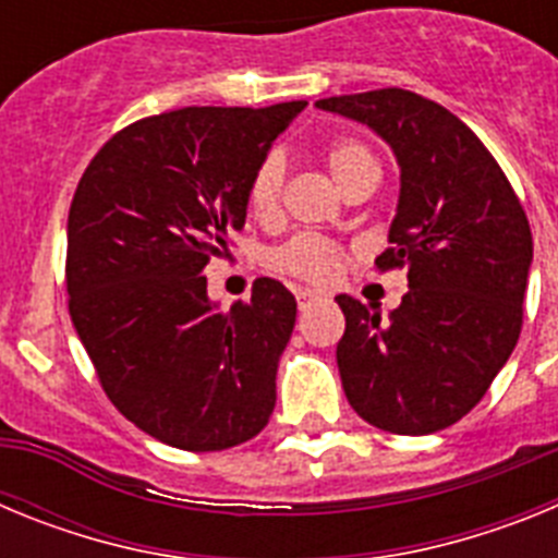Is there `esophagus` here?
<instances>
[{
  "label": "esophagus",
  "mask_w": 558,
  "mask_h": 558,
  "mask_svg": "<svg viewBox=\"0 0 558 558\" xmlns=\"http://www.w3.org/2000/svg\"><path fill=\"white\" fill-rule=\"evenodd\" d=\"M327 295L322 293V290H310V288H302V290H295V302H299V307L307 310L313 307L315 302H324Z\"/></svg>",
  "instance_id": "1"
}]
</instances>
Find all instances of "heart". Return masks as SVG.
<instances>
[{"instance_id": "obj_1", "label": "heart", "mask_w": 558, "mask_h": 558, "mask_svg": "<svg viewBox=\"0 0 558 558\" xmlns=\"http://www.w3.org/2000/svg\"><path fill=\"white\" fill-rule=\"evenodd\" d=\"M324 159H327L329 172H332V179L338 181L340 190L352 186L363 175L379 172L374 153L357 140L329 142L327 150H324ZM284 172H288V165H284V156L279 150H270L256 165L254 175L248 181V209L254 211L256 218H274L279 211ZM340 256H343V251L327 236L295 234L282 248H276L270 254V263H274V268L299 276V279H307V282H327L338 270Z\"/></svg>"}]
</instances>
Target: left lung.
I'll use <instances>...</instances> for the list:
<instances>
[{
  "instance_id": "left-lung-1",
  "label": "left lung",
  "mask_w": 558,
  "mask_h": 558,
  "mask_svg": "<svg viewBox=\"0 0 558 558\" xmlns=\"http://www.w3.org/2000/svg\"><path fill=\"white\" fill-rule=\"evenodd\" d=\"M315 108L377 133L399 167L391 248L377 265L408 268V293L388 318L335 299L347 315L338 372L349 405L397 436L445 430L517 347L534 263L529 218L492 153L445 106L379 88Z\"/></svg>"
}]
</instances>
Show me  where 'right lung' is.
Returning a JSON list of instances; mask_svg holds the SVG:
<instances>
[{"mask_svg": "<svg viewBox=\"0 0 558 558\" xmlns=\"http://www.w3.org/2000/svg\"><path fill=\"white\" fill-rule=\"evenodd\" d=\"M307 102L179 108L102 145L66 223L69 315L117 411L190 452L268 425L295 299L256 279L220 310L204 268L248 215V181Z\"/></svg>", "mask_w": 558, "mask_h": 558, "instance_id": "obj_1", "label": "right lung"}]
</instances>
